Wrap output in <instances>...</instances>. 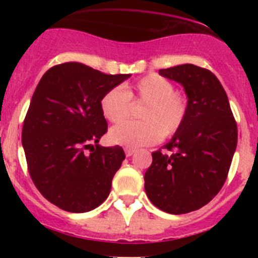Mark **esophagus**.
I'll list each match as a JSON object with an SVG mask.
<instances>
[{
    "instance_id": "obj_1",
    "label": "esophagus",
    "mask_w": 258,
    "mask_h": 258,
    "mask_svg": "<svg viewBox=\"0 0 258 258\" xmlns=\"http://www.w3.org/2000/svg\"><path fill=\"white\" fill-rule=\"evenodd\" d=\"M134 152H136V149H132V147H126V149H125V155H126V157L132 156Z\"/></svg>"
}]
</instances>
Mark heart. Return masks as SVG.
Instances as JSON below:
<instances>
[{
  "label": "heart",
  "mask_w": 258,
  "mask_h": 258,
  "mask_svg": "<svg viewBox=\"0 0 258 258\" xmlns=\"http://www.w3.org/2000/svg\"><path fill=\"white\" fill-rule=\"evenodd\" d=\"M131 99L145 103L140 112L142 121H126L113 126L109 131V140L116 145L126 147L152 145L161 136H174L187 117V97L175 92L169 80L159 75L142 77L127 90L118 86L108 90L101 101L104 117L111 122L125 120L131 109Z\"/></svg>",
  "instance_id": "1"
}]
</instances>
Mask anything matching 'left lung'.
Wrapping results in <instances>:
<instances>
[{
  "label": "left lung",
  "mask_w": 258,
  "mask_h": 258,
  "mask_svg": "<svg viewBox=\"0 0 258 258\" xmlns=\"http://www.w3.org/2000/svg\"><path fill=\"white\" fill-rule=\"evenodd\" d=\"M159 74L179 83L188 99L186 121L152 152L145 190L155 207L170 214L198 211L222 188L238 143V127L226 92L209 70L181 64Z\"/></svg>",
  "instance_id": "obj_1"
}]
</instances>
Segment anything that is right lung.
Returning a JSON list of instances; mask_svg holds the SVG:
<instances>
[{"instance_id": "add662e5", "label": "right lung", "mask_w": 258, "mask_h": 258, "mask_svg": "<svg viewBox=\"0 0 258 258\" xmlns=\"http://www.w3.org/2000/svg\"><path fill=\"white\" fill-rule=\"evenodd\" d=\"M127 77L77 61L54 66L41 77L23 122L22 143L32 181L58 208L84 213L109 195L125 154L120 146L98 145L107 132L101 101Z\"/></svg>"}]
</instances>
